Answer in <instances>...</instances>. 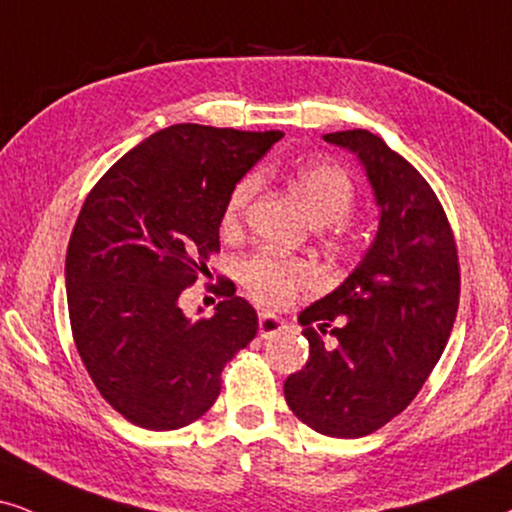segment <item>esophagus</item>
I'll return each mask as SVG.
<instances>
[{
	"label": "esophagus",
	"mask_w": 512,
	"mask_h": 512,
	"mask_svg": "<svg viewBox=\"0 0 512 512\" xmlns=\"http://www.w3.org/2000/svg\"><path fill=\"white\" fill-rule=\"evenodd\" d=\"M286 331V321L281 316L264 312L260 314V338H274V335Z\"/></svg>",
	"instance_id": "obj_1"
}]
</instances>
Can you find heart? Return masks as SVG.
Masks as SVG:
<instances>
[{"label":"heart","mask_w":512,"mask_h":512,"mask_svg":"<svg viewBox=\"0 0 512 512\" xmlns=\"http://www.w3.org/2000/svg\"><path fill=\"white\" fill-rule=\"evenodd\" d=\"M290 181H293V189L300 198L302 208L307 210L309 219L316 226L333 224L338 231L342 229L345 217L354 208V200H357V186H354V179L349 177L345 167L328 163V160H314V163L297 167L290 174ZM255 193V177H245L231 189L222 212L224 229H236L243 222L245 210H248ZM238 278H241L245 293L252 300L269 304V307L290 302L302 288L312 286L316 281L314 269L309 264L267 250L245 257L238 264Z\"/></svg>","instance_id":"b5f03b06"}]
</instances>
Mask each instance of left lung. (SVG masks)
<instances>
[{"instance_id":"left-lung-1","label":"left lung","mask_w":512,"mask_h":512,"mask_svg":"<svg viewBox=\"0 0 512 512\" xmlns=\"http://www.w3.org/2000/svg\"><path fill=\"white\" fill-rule=\"evenodd\" d=\"M357 155L378 205V231L357 269L297 316L309 340L283 392L328 437L371 435L406 409L442 357L458 312L454 234L435 191L366 129L323 134Z\"/></svg>"}]
</instances>
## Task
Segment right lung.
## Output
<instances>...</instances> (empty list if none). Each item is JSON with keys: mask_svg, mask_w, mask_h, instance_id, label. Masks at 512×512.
Returning a JSON list of instances; mask_svg holds the SVG:
<instances>
[{"mask_svg": "<svg viewBox=\"0 0 512 512\" xmlns=\"http://www.w3.org/2000/svg\"><path fill=\"white\" fill-rule=\"evenodd\" d=\"M283 132L172 125L122 155L84 200L66 255L75 347L129 423L177 430L215 404L257 312L222 281L210 319L179 297L219 250L226 198Z\"/></svg>", "mask_w": 512, "mask_h": 512, "instance_id": "add662e5", "label": "right lung"}]
</instances>
